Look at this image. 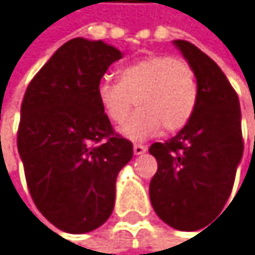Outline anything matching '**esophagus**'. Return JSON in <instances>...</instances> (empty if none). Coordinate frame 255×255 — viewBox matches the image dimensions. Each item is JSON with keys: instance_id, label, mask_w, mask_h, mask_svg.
<instances>
[{"instance_id": "obj_1", "label": "esophagus", "mask_w": 255, "mask_h": 255, "mask_svg": "<svg viewBox=\"0 0 255 255\" xmlns=\"http://www.w3.org/2000/svg\"><path fill=\"white\" fill-rule=\"evenodd\" d=\"M133 151H134L136 155H142V154H145V152L148 151V146L140 145V143H136V145L133 146Z\"/></svg>"}]
</instances>
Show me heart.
<instances>
[{
    "label": "heart",
    "instance_id": "heart-1",
    "mask_svg": "<svg viewBox=\"0 0 255 255\" xmlns=\"http://www.w3.org/2000/svg\"><path fill=\"white\" fill-rule=\"evenodd\" d=\"M98 100L115 124L128 118L134 103L139 106L119 128L121 136L139 142L157 134L161 127L177 131L190 121L198 103L196 75L183 59L149 56L122 68L118 83L103 81Z\"/></svg>",
    "mask_w": 255,
    "mask_h": 255
}]
</instances>
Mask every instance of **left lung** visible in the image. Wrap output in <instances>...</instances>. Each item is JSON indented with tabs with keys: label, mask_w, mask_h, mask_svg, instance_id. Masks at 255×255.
Instances as JSON below:
<instances>
[{
	"label": "left lung",
	"mask_w": 255,
	"mask_h": 255,
	"mask_svg": "<svg viewBox=\"0 0 255 255\" xmlns=\"http://www.w3.org/2000/svg\"><path fill=\"white\" fill-rule=\"evenodd\" d=\"M193 68L198 103L177 136L149 148L158 169L149 183L157 216L169 227L193 231L219 215L231 193L244 154L238 94L221 68L187 40H174Z\"/></svg>",
	"instance_id": "obj_1"
}]
</instances>
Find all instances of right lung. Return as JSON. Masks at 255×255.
<instances>
[{
  "label": "right lung",
  "mask_w": 255,
  "mask_h": 255,
  "mask_svg": "<svg viewBox=\"0 0 255 255\" xmlns=\"http://www.w3.org/2000/svg\"><path fill=\"white\" fill-rule=\"evenodd\" d=\"M122 52L75 37L62 45L27 87L17 151L39 212L66 233L101 227L115 207L116 178L133 143L113 133L98 87Z\"/></svg>",
  "instance_id": "1"
}]
</instances>
